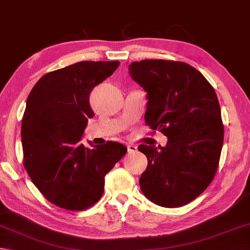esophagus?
<instances>
[{
    "mask_svg": "<svg viewBox=\"0 0 250 250\" xmlns=\"http://www.w3.org/2000/svg\"><path fill=\"white\" fill-rule=\"evenodd\" d=\"M127 150H128V153H135L137 151V147L134 145H128L127 146Z\"/></svg>",
    "mask_w": 250,
    "mask_h": 250,
    "instance_id": "1",
    "label": "esophagus"
}]
</instances>
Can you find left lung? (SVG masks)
Masks as SVG:
<instances>
[{"label": "left lung", "instance_id": "left-lung-1", "mask_svg": "<svg viewBox=\"0 0 250 250\" xmlns=\"http://www.w3.org/2000/svg\"><path fill=\"white\" fill-rule=\"evenodd\" d=\"M128 69L147 92L146 123L167 137L166 147H138L148 159L140 189L158 206L186 205L209 186L219 166L224 130L218 97L186 63L144 60Z\"/></svg>", "mask_w": 250, "mask_h": 250}]
</instances>
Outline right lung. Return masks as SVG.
Segmentation results:
<instances>
[{
  "label": "right lung",
  "mask_w": 250,
  "mask_h": 250,
  "mask_svg": "<svg viewBox=\"0 0 250 250\" xmlns=\"http://www.w3.org/2000/svg\"><path fill=\"white\" fill-rule=\"evenodd\" d=\"M119 61H83L42 76L27 99L21 121L23 166L52 204L78 211L91 207L104 190V176L123 158L119 143L89 145L82 138L93 117L89 96L114 73Z\"/></svg>",
  "instance_id": "1"
}]
</instances>
